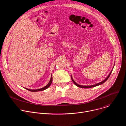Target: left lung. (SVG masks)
Wrapping results in <instances>:
<instances>
[{
  "instance_id": "1",
  "label": "left lung",
  "mask_w": 126,
  "mask_h": 126,
  "mask_svg": "<svg viewBox=\"0 0 126 126\" xmlns=\"http://www.w3.org/2000/svg\"><path fill=\"white\" fill-rule=\"evenodd\" d=\"M114 65H115V63H114ZM114 66H113V68H112V70L113 69V68H114ZM112 70H111V71L110 72V73H109V74L108 75V76L104 79V80H103L102 81H101V82H98V83H96V84H95V85H91V86H83V85H79V84H78V83H77L74 79H73V78H72V76H71V79H72V81H73V82L74 83V84L76 86H77L78 87H79V88H83V89H87V88H93V87H96V86H99V85H101V84H102V83H103L105 81H106L107 80V79L109 78V77H110V75H111V73H112Z\"/></svg>"
}]
</instances>
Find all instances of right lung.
<instances>
[{
    "label": "right lung",
    "instance_id": "1",
    "mask_svg": "<svg viewBox=\"0 0 126 126\" xmlns=\"http://www.w3.org/2000/svg\"><path fill=\"white\" fill-rule=\"evenodd\" d=\"M52 76L51 75V78H50V79L49 81V82L48 83V84L47 85H46L45 87H44V88H42L41 89H36V90H31V89H27V88H24L25 89H26V90L30 91V92H39V91H44L46 89H47L48 88H49L50 87V86L51 85V83H52Z\"/></svg>",
    "mask_w": 126,
    "mask_h": 126
}]
</instances>
